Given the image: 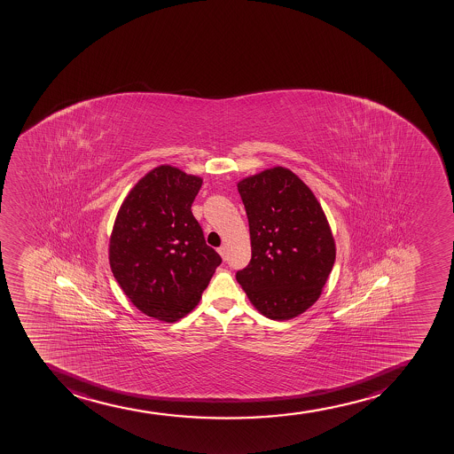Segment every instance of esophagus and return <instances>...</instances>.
Returning <instances> with one entry per match:
<instances>
[{
    "label": "esophagus",
    "instance_id": "obj_1",
    "mask_svg": "<svg viewBox=\"0 0 454 454\" xmlns=\"http://www.w3.org/2000/svg\"><path fill=\"white\" fill-rule=\"evenodd\" d=\"M218 253H220V255L221 257H223V260H225V258H227V247H225V245L220 247V248H218Z\"/></svg>",
    "mask_w": 454,
    "mask_h": 454
}]
</instances>
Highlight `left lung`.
Here are the masks:
<instances>
[{
  "instance_id": "8db88e82",
  "label": "left lung",
  "mask_w": 454,
  "mask_h": 454,
  "mask_svg": "<svg viewBox=\"0 0 454 454\" xmlns=\"http://www.w3.org/2000/svg\"><path fill=\"white\" fill-rule=\"evenodd\" d=\"M251 238V262L236 273L254 308L270 320H292L314 305L336 257L323 207L286 168L238 184Z\"/></svg>"
}]
</instances>
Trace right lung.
<instances>
[{"instance_id": "obj_1", "label": "right lung", "mask_w": 454, "mask_h": 454, "mask_svg": "<svg viewBox=\"0 0 454 454\" xmlns=\"http://www.w3.org/2000/svg\"><path fill=\"white\" fill-rule=\"evenodd\" d=\"M201 184L168 164L153 168L125 197L110 236V269L125 296L166 323L196 308L223 262L192 215Z\"/></svg>"}]
</instances>
